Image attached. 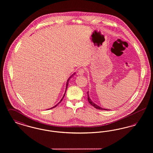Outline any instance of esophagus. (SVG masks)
<instances>
[{
    "label": "esophagus",
    "instance_id": "obj_1",
    "mask_svg": "<svg viewBox=\"0 0 153 153\" xmlns=\"http://www.w3.org/2000/svg\"><path fill=\"white\" fill-rule=\"evenodd\" d=\"M85 73V70L82 68H81L79 71H78V74L80 75V76H82Z\"/></svg>",
    "mask_w": 153,
    "mask_h": 153
}]
</instances>
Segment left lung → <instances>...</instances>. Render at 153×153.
Wrapping results in <instances>:
<instances>
[{"label":"left lung","mask_w":153,"mask_h":153,"mask_svg":"<svg viewBox=\"0 0 153 153\" xmlns=\"http://www.w3.org/2000/svg\"><path fill=\"white\" fill-rule=\"evenodd\" d=\"M87 95L88 100V102H89V103H90V104H91L93 107H94L95 108H96V109H100V110H106V111L109 110V109L103 108H102L101 107L99 106L98 105H97L96 104H95V102H92V100L91 99V98H90V97H89V91H88L87 92Z\"/></svg>","instance_id":"obj_1"}]
</instances>
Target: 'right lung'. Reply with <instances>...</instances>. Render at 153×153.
I'll return each mask as SVG.
<instances>
[{
    "instance_id": "1",
    "label": "right lung",
    "mask_w": 153,
    "mask_h": 153,
    "mask_svg": "<svg viewBox=\"0 0 153 153\" xmlns=\"http://www.w3.org/2000/svg\"><path fill=\"white\" fill-rule=\"evenodd\" d=\"M76 74V73H75V72H74V73H73V74H72V75H71V76H70V77H69V78H68V80H67V81H66V84L65 92V94H64V96H63V97H62V99H61V100H60V101H59V102H58V103H57V104H56V105H54V107H51V108H49V109H52V108H54V107H56V106H57V105H58V104H59V103H60V102H61V101H62V99H63V98H64V96H65V95L66 91V89H67V88H68V84H69V80H70V79H71V78H72V77H73V76H74V74ZM48 109H47V110H48Z\"/></svg>"
}]
</instances>
